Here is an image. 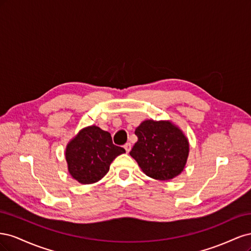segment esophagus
<instances>
[{
  "mask_svg": "<svg viewBox=\"0 0 251 251\" xmlns=\"http://www.w3.org/2000/svg\"><path fill=\"white\" fill-rule=\"evenodd\" d=\"M125 150L126 151V153H128V151H131V148H132V146H131V143L130 142H127V143H126L125 144Z\"/></svg>",
  "mask_w": 251,
  "mask_h": 251,
  "instance_id": "34e87169",
  "label": "esophagus"
}]
</instances>
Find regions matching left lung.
<instances>
[{"mask_svg":"<svg viewBox=\"0 0 251 251\" xmlns=\"http://www.w3.org/2000/svg\"><path fill=\"white\" fill-rule=\"evenodd\" d=\"M138 141L130 155L147 176L171 180L183 172L189 142L181 128L170 120H144L135 130Z\"/></svg>","mask_w":251,"mask_h":251,"instance_id":"1","label":"left lung"}]
</instances>
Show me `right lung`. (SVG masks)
<instances>
[{
    "mask_svg": "<svg viewBox=\"0 0 251 251\" xmlns=\"http://www.w3.org/2000/svg\"><path fill=\"white\" fill-rule=\"evenodd\" d=\"M124 153V148L114 146L109 132L90 126L68 142L65 157L71 177L81 184H92L102 179L114 159Z\"/></svg>",
    "mask_w": 251,
    "mask_h": 251,
    "instance_id": "add662e5",
    "label": "right lung"
}]
</instances>
